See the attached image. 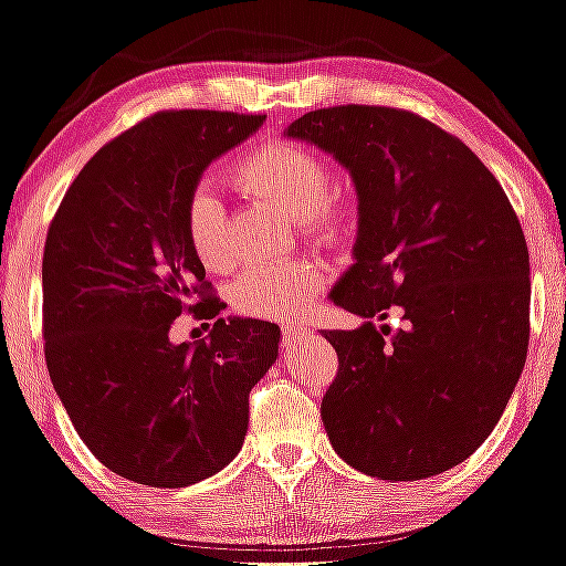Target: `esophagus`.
I'll return each instance as SVG.
<instances>
[{"label": "esophagus", "mask_w": 566, "mask_h": 566, "mask_svg": "<svg viewBox=\"0 0 566 566\" xmlns=\"http://www.w3.org/2000/svg\"><path fill=\"white\" fill-rule=\"evenodd\" d=\"M310 337V327L302 325V323H290L282 327V343L284 348H292V345H300L302 340H307Z\"/></svg>", "instance_id": "1"}]
</instances>
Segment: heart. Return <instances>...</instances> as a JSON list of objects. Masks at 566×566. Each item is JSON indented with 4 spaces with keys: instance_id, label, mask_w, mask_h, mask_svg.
I'll return each mask as SVG.
<instances>
[{
    "instance_id": "obj_1",
    "label": "heart",
    "mask_w": 566,
    "mask_h": 566,
    "mask_svg": "<svg viewBox=\"0 0 566 566\" xmlns=\"http://www.w3.org/2000/svg\"><path fill=\"white\" fill-rule=\"evenodd\" d=\"M325 159L297 142H269L239 159L231 180L243 196L269 202L297 221L310 241L340 249L356 235L358 208L350 196L327 185ZM185 235L192 254L208 272H226L233 251L226 233V210L208 185L190 192L185 206ZM319 261L294 259L251 266L231 290L233 307L249 317L294 319L312 307L325 286Z\"/></svg>"
}]
</instances>
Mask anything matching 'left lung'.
Listing matches in <instances>:
<instances>
[{
    "label": "left lung",
    "mask_w": 566,
    "mask_h": 566,
    "mask_svg": "<svg viewBox=\"0 0 566 566\" xmlns=\"http://www.w3.org/2000/svg\"><path fill=\"white\" fill-rule=\"evenodd\" d=\"M286 137L331 151L358 190L356 264L331 297L368 323L323 333L337 353L325 432L366 475H440L488 440L526 364L516 210L475 151L403 108H315ZM391 311L399 332L369 323Z\"/></svg>",
    "instance_id": "obj_1"
}]
</instances>
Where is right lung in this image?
<instances>
[{"label": "right lung", "instance_id": "1", "mask_svg": "<svg viewBox=\"0 0 566 566\" xmlns=\"http://www.w3.org/2000/svg\"><path fill=\"white\" fill-rule=\"evenodd\" d=\"M264 114L157 112L83 165L42 254L48 374L98 462L139 485L185 488L223 470L249 429V394L280 327L226 323L185 235L206 167ZM180 314L216 318L208 342L169 343Z\"/></svg>", "mask_w": 566, "mask_h": 566}]
</instances>
